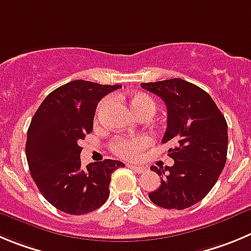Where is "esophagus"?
I'll return each instance as SVG.
<instances>
[{
  "mask_svg": "<svg viewBox=\"0 0 251 251\" xmlns=\"http://www.w3.org/2000/svg\"><path fill=\"white\" fill-rule=\"evenodd\" d=\"M127 166L131 169V170H134L136 174H142L146 171V168H144V166H139V165H127Z\"/></svg>",
  "mask_w": 251,
  "mask_h": 251,
  "instance_id": "esophagus-1",
  "label": "esophagus"
}]
</instances>
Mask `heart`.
Returning <instances> with one entry per match:
<instances>
[{"instance_id": "heart-1", "label": "heart", "mask_w": 251, "mask_h": 251, "mask_svg": "<svg viewBox=\"0 0 251 251\" xmlns=\"http://www.w3.org/2000/svg\"><path fill=\"white\" fill-rule=\"evenodd\" d=\"M111 98L103 99L98 107L96 117L99 119L101 114L111 105ZM131 111L136 117H151L156 111V102L145 92H134L127 99ZM151 137L135 136V137H116L111 142L112 152L123 159H135L151 145Z\"/></svg>"}]
</instances>
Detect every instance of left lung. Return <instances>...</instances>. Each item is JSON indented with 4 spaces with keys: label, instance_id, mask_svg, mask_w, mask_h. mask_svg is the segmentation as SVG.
Returning <instances> with one entry per match:
<instances>
[{
    "label": "left lung",
    "instance_id": "8db88e82",
    "mask_svg": "<svg viewBox=\"0 0 251 251\" xmlns=\"http://www.w3.org/2000/svg\"><path fill=\"white\" fill-rule=\"evenodd\" d=\"M141 87L165 102L168 128L162 144L176 145L169 149L173 166H151L161 176V185L149 198L164 209H187L209 194L224 169L226 120L206 91L181 78L144 82Z\"/></svg>",
    "mask_w": 251,
    "mask_h": 251
}]
</instances>
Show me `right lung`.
<instances>
[{
    "label": "right lung",
    "instance_id": "add662e5",
    "mask_svg": "<svg viewBox=\"0 0 251 251\" xmlns=\"http://www.w3.org/2000/svg\"><path fill=\"white\" fill-rule=\"evenodd\" d=\"M120 87L71 81L49 94L31 120L26 141L31 176L47 201L64 213L99 209L110 195L111 174L125 166L107 159L82 168L78 146L92 131L99 101Z\"/></svg>",
    "mask_w": 251,
    "mask_h": 251
}]
</instances>
